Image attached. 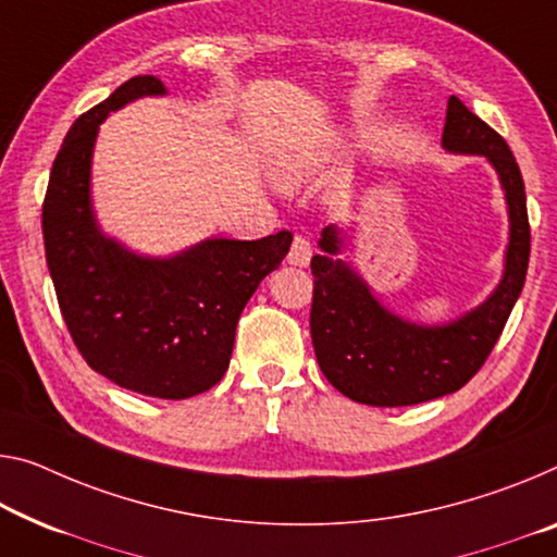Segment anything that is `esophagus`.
<instances>
[{
	"instance_id": "obj_1",
	"label": "esophagus",
	"mask_w": 557,
	"mask_h": 557,
	"mask_svg": "<svg viewBox=\"0 0 557 557\" xmlns=\"http://www.w3.org/2000/svg\"><path fill=\"white\" fill-rule=\"evenodd\" d=\"M311 256H313V249H311V242H308L306 236H296L294 242H290L288 263H294V267H308Z\"/></svg>"
}]
</instances>
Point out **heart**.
Returning <instances> with one entry per match:
<instances>
[{"mask_svg":"<svg viewBox=\"0 0 557 557\" xmlns=\"http://www.w3.org/2000/svg\"><path fill=\"white\" fill-rule=\"evenodd\" d=\"M315 174V159L301 157V153H284L278 157L276 166H273V176L281 186L286 189H294V186L306 184L308 178H313Z\"/></svg>","mask_w":557,"mask_h":557,"instance_id":"1","label":"heart"}]
</instances>
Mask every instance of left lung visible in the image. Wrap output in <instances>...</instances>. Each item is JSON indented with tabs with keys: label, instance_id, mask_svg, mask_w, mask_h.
I'll use <instances>...</instances> for the list:
<instances>
[{
	"label": "left lung",
	"instance_id": "1",
	"mask_svg": "<svg viewBox=\"0 0 557 557\" xmlns=\"http://www.w3.org/2000/svg\"><path fill=\"white\" fill-rule=\"evenodd\" d=\"M443 147L478 153L495 166L508 201L510 242L506 271L491 298L446 326H416L383 308L341 251V234L326 226L311 259V338L319 366L333 388L379 408L413 406L463 388L481 371L500 338L525 284L530 224L525 184L503 136L458 97L448 99Z\"/></svg>",
	"mask_w": 557,
	"mask_h": 557
}]
</instances>
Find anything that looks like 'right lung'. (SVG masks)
I'll return each mask as SVG.
<instances>
[{
	"label": "right lung",
	"instance_id": "add662e5",
	"mask_svg": "<svg viewBox=\"0 0 557 557\" xmlns=\"http://www.w3.org/2000/svg\"><path fill=\"white\" fill-rule=\"evenodd\" d=\"M159 94L166 87L157 76H134L76 119L51 166L41 231L57 301L84 361L126 391L182 400L224 379L238 315L294 236L207 238L171 259H147L101 234L89 199L99 124Z\"/></svg>",
	"mask_w": 557,
	"mask_h": 557
}]
</instances>
